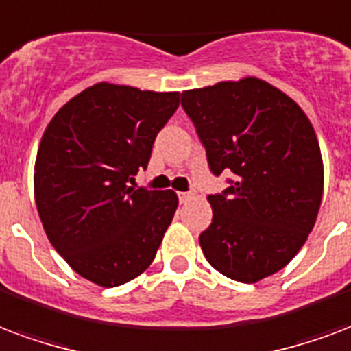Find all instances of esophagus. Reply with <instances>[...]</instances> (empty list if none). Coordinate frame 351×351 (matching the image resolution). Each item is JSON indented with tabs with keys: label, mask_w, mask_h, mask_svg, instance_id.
I'll list each match as a JSON object with an SVG mask.
<instances>
[{
	"label": "esophagus",
	"mask_w": 351,
	"mask_h": 351,
	"mask_svg": "<svg viewBox=\"0 0 351 351\" xmlns=\"http://www.w3.org/2000/svg\"><path fill=\"white\" fill-rule=\"evenodd\" d=\"M178 199H180V202H188L189 199H193V193L191 191H182V193H178Z\"/></svg>",
	"instance_id": "esophagus-1"
}]
</instances>
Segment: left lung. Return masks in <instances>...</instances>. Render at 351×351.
Instances as JSON below:
<instances>
[{
    "instance_id": "left-lung-1",
    "label": "left lung",
    "mask_w": 351,
    "mask_h": 351,
    "mask_svg": "<svg viewBox=\"0 0 351 351\" xmlns=\"http://www.w3.org/2000/svg\"><path fill=\"white\" fill-rule=\"evenodd\" d=\"M214 175H236L208 195L212 223L199 236L210 266L256 282L277 274L307 241L324 193L316 132L300 106L258 77L182 93Z\"/></svg>"
}]
</instances>
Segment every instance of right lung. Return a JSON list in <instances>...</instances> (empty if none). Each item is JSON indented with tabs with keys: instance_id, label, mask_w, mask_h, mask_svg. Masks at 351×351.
<instances>
[{
	"instance_id": "1",
	"label": "right lung",
	"mask_w": 351,
	"mask_h": 351,
	"mask_svg": "<svg viewBox=\"0 0 351 351\" xmlns=\"http://www.w3.org/2000/svg\"><path fill=\"white\" fill-rule=\"evenodd\" d=\"M180 93L100 82L70 98L44 130L35 202L50 243L98 287L136 279L154 261L173 221V189H134Z\"/></svg>"
}]
</instances>
